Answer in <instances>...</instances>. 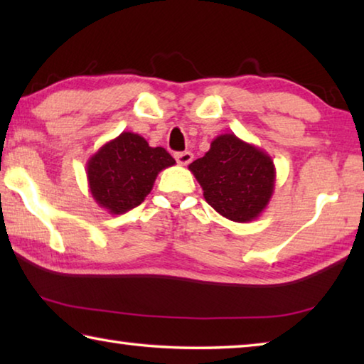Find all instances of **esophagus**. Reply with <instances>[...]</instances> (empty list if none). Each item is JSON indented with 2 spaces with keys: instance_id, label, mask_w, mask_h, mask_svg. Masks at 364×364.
I'll return each mask as SVG.
<instances>
[{
  "instance_id": "obj_1",
  "label": "esophagus",
  "mask_w": 364,
  "mask_h": 364,
  "mask_svg": "<svg viewBox=\"0 0 364 364\" xmlns=\"http://www.w3.org/2000/svg\"><path fill=\"white\" fill-rule=\"evenodd\" d=\"M175 159H176V162L180 164V165H188L191 160L194 159V156H193V152H189V151H184V152H178V154H175Z\"/></svg>"
}]
</instances>
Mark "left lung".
I'll return each instance as SVG.
<instances>
[{"instance_id":"8db88e82","label":"left lung","mask_w":364,"mask_h":364,"mask_svg":"<svg viewBox=\"0 0 364 364\" xmlns=\"http://www.w3.org/2000/svg\"><path fill=\"white\" fill-rule=\"evenodd\" d=\"M189 170L207 204L236 223L260 217L274 193L273 159L232 133L215 138L205 156L194 160Z\"/></svg>"}]
</instances>
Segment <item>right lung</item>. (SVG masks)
<instances>
[{"instance_id": "1", "label": "right lung", "mask_w": 364, "mask_h": 364, "mask_svg": "<svg viewBox=\"0 0 364 364\" xmlns=\"http://www.w3.org/2000/svg\"><path fill=\"white\" fill-rule=\"evenodd\" d=\"M175 164L164 147H151L139 134L123 132L86 164L90 193L101 208L122 215L144 202L157 175Z\"/></svg>"}]
</instances>
